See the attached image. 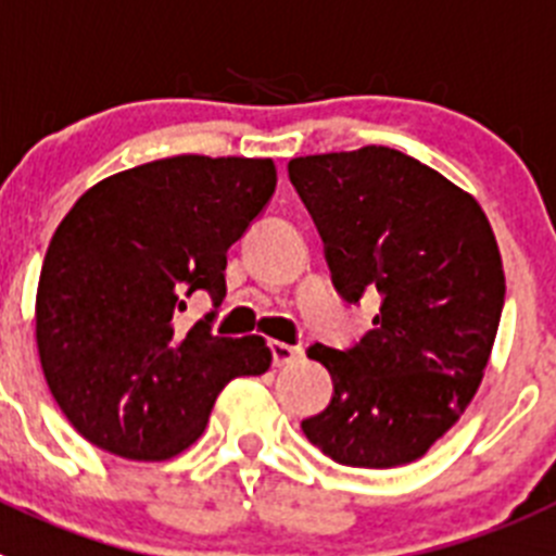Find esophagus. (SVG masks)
Instances as JSON below:
<instances>
[{
	"label": "esophagus",
	"instance_id": "obj_1",
	"mask_svg": "<svg viewBox=\"0 0 556 556\" xmlns=\"http://www.w3.org/2000/svg\"><path fill=\"white\" fill-rule=\"evenodd\" d=\"M271 357L277 368H285V365L296 363L302 357V349L290 346V343H282V340H271Z\"/></svg>",
	"mask_w": 556,
	"mask_h": 556
}]
</instances>
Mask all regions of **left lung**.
<instances>
[{
	"label": "left lung",
	"instance_id": "obj_1",
	"mask_svg": "<svg viewBox=\"0 0 556 556\" xmlns=\"http://www.w3.org/2000/svg\"><path fill=\"white\" fill-rule=\"evenodd\" d=\"M288 174L334 288L349 302L382 296L357 346H309L334 396L304 418V434L352 468L415 463L459 421L488 368L507 293L496 235L471 193L399 149L307 154Z\"/></svg>",
	"mask_w": 556,
	"mask_h": 556
}]
</instances>
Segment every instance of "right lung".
<instances>
[{"mask_svg":"<svg viewBox=\"0 0 556 556\" xmlns=\"http://www.w3.org/2000/svg\"><path fill=\"white\" fill-rule=\"evenodd\" d=\"M277 188L268 157L177 154L83 193L54 229L35 343L54 402L88 443L160 463L202 438L235 377L271 368L266 338L177 332L193 290L227 296V249Z\"/></svg>","mask_w":556,"mask_h":556,"instance_id":"obj_1","label":"right lung"}]
</instances>
